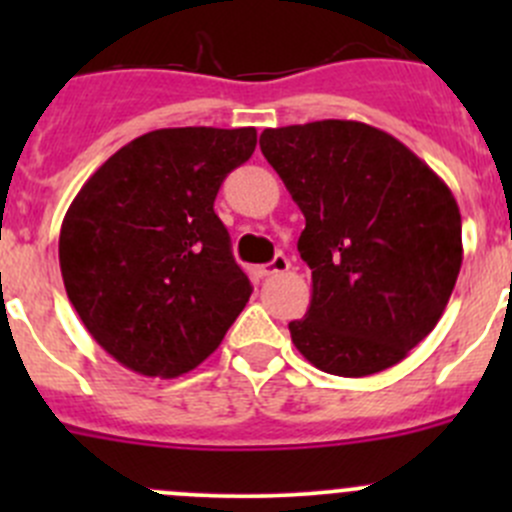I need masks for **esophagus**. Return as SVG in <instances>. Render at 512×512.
<instances>
[{
  "instance_id": "esophagus-1",
  "label": "esophagus",
  "mask_w": 512,
  "mask_h": 512,
  "mask_svg": "<svg viewBox=\"0 0 512 512\" xmlns=\"http://www.w3.org/2000/svg\"><path fill=\"white\" fill-rule=\"evenodd\" d=\"M287 270H289V260L285 255H277L275 260L260 267V275L262 277H272V275H282V272H287Z\"/></svg>"
}]
</instances>
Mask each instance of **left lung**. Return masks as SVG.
<instances>
[{
	"label": "left lung",
	"mask_w": 512,
	"mask_h": 512,
	"mask_svg": "<svg viewBox=\"0 0 512 512\" xmlns=\"http://www.w3.org/2000/svg\"><path fill=\"white\" fill-rule=\"evenodd\" d=\"M262 156L304 215L312 270L294 347L317 369L369 376L399 364L441 319L463 262L451 188L414 151L359 121L265 128Z\"/></svg>",
	"instance_id": "8db88e82"
}]
</instances>
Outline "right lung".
Masks as SVG:
<instances>
[{"mask_svg": "<svg viewBox=\"0 0 512 512\" xmlns=\"http://www.w3.org/2000/svg\"><path fill=\"white\" fill-rule=\"evenodd\" d=\"M257 146L255 128H160L126 143L66 210V294L118 364L175 379L203 364L245 309L215 195Z\"/></svg>", "mask_w": 512, "mask_h": 512, "instance_id": "obj_1", "label": "right lung"}]
</instances>
